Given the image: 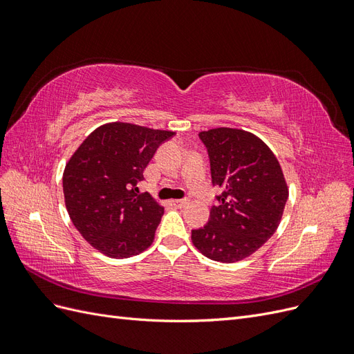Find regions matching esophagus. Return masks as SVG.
<instances>
[{
  "instance_id": "esophagus-1",
  "label": "esophagus",
  "mask_w": 354,
  "mask_h": 354,
  "mask_svg": "<svg viewBox=\"0 0 354 354\" xmlns=\"http://www.w3.org/2000/svg\"><path fill=\"white\" fill-rule=\"evenodd\" d=\"M171 203H173L174 207H178V208H183V207H186L187 203H189V201L187 199H174V201H171Z\"/></svg>"
}]
</instances>
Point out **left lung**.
Returning <instances> with one entry per match:
<instances>
[{
  "instance_id": "left-lung-1",
  "label": "left lung",
  "mask_w": 354,
  "mask_h": 354,
  "mask_svg": "<svg viewBox=\"0 0 354 354\" xmlns=\"http://www.w3.org/2000/svg\"><path fill=\"white\" fill-rule=\"evenodd\" d=\"M208 149L218 205L192 242L208 259L236 263L254 254L276 232L288 199L279 160L260 137L241 128L218 127L199 133Z\"/></svg>"
}]
</instances>
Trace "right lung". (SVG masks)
<instances>
[{
	"label": "right lung",
	"mask_w": 354,
	"mask_h": 354,
	"mask_svg": "<svg viewBox=\"0 0 354 354\" xmlns=\"http://www.w3.org/2000/svg\"><path fill=\"white\" fill-rule=\"evenodd\" d=\"M174 131L130 122L103 124L85 138L63 171L73 226L94 250L128 259L152 245L164 207L138 183L159 145Z\"/></svg>",
	"instance_id": "1"
}]
</instances>
